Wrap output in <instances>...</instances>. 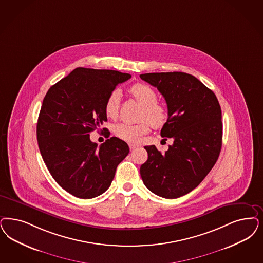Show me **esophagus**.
Wrapping results in <instances>:
<instances>
[{
    "label": "esophagus",
    "instance_id": "esophagus-1",
    "mask_svg": "<svg viewBox=\"0 0 263 263\" xmlns=\"http://www.w3.org/2000/svg\"><path fill=\"white\" fill-rule=\"evenodd\" d=\"M129 147H130L131 151H133V149H135L136 147H138V145H135V144H129Z\"/></svg>",
    "mask_w": 263,
    "mask_h": 263
}]
</instances>
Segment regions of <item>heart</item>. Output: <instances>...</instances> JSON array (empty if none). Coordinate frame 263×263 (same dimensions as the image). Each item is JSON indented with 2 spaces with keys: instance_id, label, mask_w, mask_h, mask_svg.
Instances as JSON below:
<instances>
[{
  "instance_id": "b5f03b06",
  "label": "heart",
  "mask_w": 263,
  "mask_h": 263,
  "mask_svg": "<svg viewBox=\"0 0 263 263\" xmlns=\"http://www.w3.org/2000/svg\"><path fill=\"white\" fill-rule=\"evenodd\" d=\"M131 94L135 99L143 105L141 112V120H144L138 124L118 123L114 131L116 135L128 143H137L141 136L146 134L152 126L160 127L163 125L167 119V109L162 104L157 102V94L153 87L145 83H136L131 88ZM121 93L118 89L109 93L105 102L104 110L109 118L118 117L119 110Z\"/></svg>"
}]
</instances>
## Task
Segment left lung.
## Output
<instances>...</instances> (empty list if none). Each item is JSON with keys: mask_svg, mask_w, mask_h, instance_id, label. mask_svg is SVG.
<instances>
[{"mask_svg": "<svg viewBox=\"0 0 263 263\" xmlns=\"http://www.w3.org/2000/svg\"><path fill=\"white\" fill-rule=\"evenodd\" d=\"M140 78L157 87L168 108L160 135L174 143L161 154L145 146L147 160L140 168L145 186L175 199L193 191L217 162L221 149V109L217 96L198 79L181 72H148Z\"/></svg>", "mask_w": 263, "mask_h": 263, "instance_id": "8db88e82", "label": "left lung"}]
</instances>
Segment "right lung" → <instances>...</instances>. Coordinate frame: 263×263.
Wrapping results in <instances>:
<instances>
[{"mask_svg": "<svg viewBox=\"0 0 263 263\" xmlns=\"http://www.w3.org/2000/svg\"><path fill=\"white\" fill-rule=\"evenodd\" d=\"M130 78L112 70L77 68L44 98L36 124L40 152L56 182L78 198L107 191L129 154L128 145L117 137L98 146L89 133L107 121L104 107L109 93Z\"/></svg>", "mask_w": 263, "mask_h": 263, "instance_id": "1", "label": "right lung"}]
</instances>
